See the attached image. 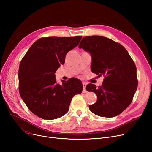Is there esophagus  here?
Instances as JSON below:
<instances>
[{
	"mask_svg": "<svg viewBox=\"0 0 152 152\" xmlns=\"http://www.w3.org/2000/svg\"><path fill=\"white\" fill-rule=\"evenodd\" d=\"M86 86H87V84L86 83V82H83V83H82V86H83V92H84V93H86V92H87V91L86 90Z\"/></svg>",
	"mask_w": 152,
	"mask_h": 152,
	"instance_id": "34e87169",
	"label": "esophagus"
}]
</instances>
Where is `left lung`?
Here are the masks:
<instances>
[{
	"label": "left lung",
	"mask_w": 152,
	"mask_h": 152,
	"mask_svg": "<svg viewBox=\"0 0 152 152\" xmlns=\"http://www.w3.org/2000/svg\"><path fill=\"white\" fill-rule=\"evenodd\" d=\"M79 48L91 53V71L104 77L102 86H86L94 92L97 101L89 106L91 111L103 117L121 114L131 103L137 89L135 63L123 45L103 36H86Z\"/></svg>",
	"instance_id": "8db88e82"
}]
</instances>
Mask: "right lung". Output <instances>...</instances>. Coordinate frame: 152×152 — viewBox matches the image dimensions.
Here are the masks:
<instances>
[{
  "mask_svg": "<svg viewBox=\"0 0 152 152\" xmlns=\"http://www.w3.org/2000/svg\"><path fill=\"white\" fill-rule=\"evenodd\" d=\"M81 36L48 37L31 45L20 62L19 92L30 111L45 120L65 115L72 98L82 93L80 80L71 78L56 84L55 73L65 61L66 54L77 46Z\"/></svg>",
  "mask_w": 152,
  "mask_h": 152,
  "instance_id": "obj_1",
  "label": "right lung"
}]
</instances>
